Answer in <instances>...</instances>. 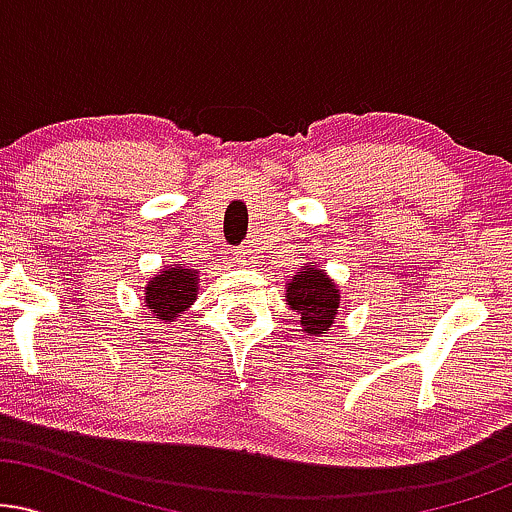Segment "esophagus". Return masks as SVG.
Instances as JSON below:
<instances>
[{
	"label": "esophagus",
	"mask_w": 512,
	"mask_h": 512,
	"mask_svg": "<svg viewBox=\"0 0 512 512\" xmlns=\"http://www.w3.org/2000/svg\"><path fill=\"white\" fill-rule=\"evenodd\" d=\"M233 260L240 267H250V264H255V255H252V248L250 245H240V248L233 252Z\"/></svg>",
	"instance_id": "obj_1"
}]
</instances>
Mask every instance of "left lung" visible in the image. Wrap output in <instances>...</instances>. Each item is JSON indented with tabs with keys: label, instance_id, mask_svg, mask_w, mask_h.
<instances>
[{
	"label": "left lung",
	"instance_id": "left-lung-1",
	"mask_svg": "<svg viewBox=\"0 0 512 512\" xmlns=\"http://www.w3.org/2000/svg\"><path fill=\"white\" fill-rule=\"evenodd\" d=\"M286 301L301 317L303 332H308L310 337L327 334L337 320L339 289L313 262L286 284Z\"/></svg>",
	"mask_w": 512,
	"mask_h": 512
}]
</instances>
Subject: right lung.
<instances>
[{
  "instance_id": "add662e5",
  "label": "right lung",
  "mask_w": 512,
  "mask_h": 512,
  "mask_svg": "<svg viewBox=\"0 0 512 512\" xmlns=\"http://www.w3.org/2000/svg\"><path fill=\"white\" fill-rule=\"evenodd\" d=\"M197 298V272L185 267H168L146 286V305L158 320L170 322Z\"/></svg>"
}]
</instances>
